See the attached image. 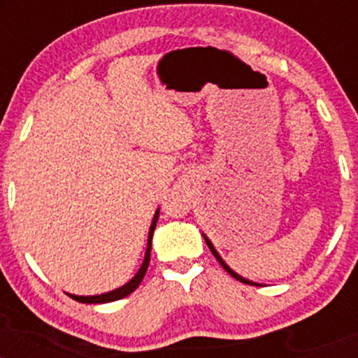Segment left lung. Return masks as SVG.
Segmentation results:
<instances>
[{"mask_svg":"<svg viewBox=\"0 0 358 358\" xmlns=\"http://www.w3.org/2000/svg\"><path fill=\"white\" fill-rule=\"evenodd\" d=\"M203 239H205V242H207L208 249H210V250H212V254H213V256H215V259H217V261H219V262H220V266H222V268H224L225 271H227V273H229V274H231V276H234V278H236V279H237V281H241V282H248V285H256V282L249 281V279L242 278V276H239V274H237V273H234V271H232L231 268H229V266H227V264H225V262H224V259H222V257L219 256V252H217V250H215V248H213V245H212V242H210V241H208V237H207V236H205V234H203Z\"/></svg>","mask_w":358,"mask_h":358,"instance_id":"1","label":"left lung"}]
</instances>
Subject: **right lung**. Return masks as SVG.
I'll use <instances>...</instances> for the list:
<instances>
[{
    "label": "right lung",
    "mask_w": 358,
    "mask_h": 358,
    "mask_svg": "<svg viewBox=\"0 0 358 358\" xmlns=\"http://www.w3.org/2000/svg\"><path fill=\"white\" fill-rule=\"evenodd\" d=\"M158 215H159V208L156 210L155 217H153V222H151V227H150V234H148V248H146V254H145V261H143L141 268L136 273V276L131 279L129 282H126L124 286L117 287V289L114 291H109V293H104V294H96V296H76V294H69L72 299H76V301L79 303H110V301H116V299H121L127 296V294L133 293L134 289L139 286V282L143 281V278H145L146 271H148V266H150V254H151V239H153V232H155V227H156V222H158Z\"/></svg>",
    "instance_id": "1"
}]
</instances>
